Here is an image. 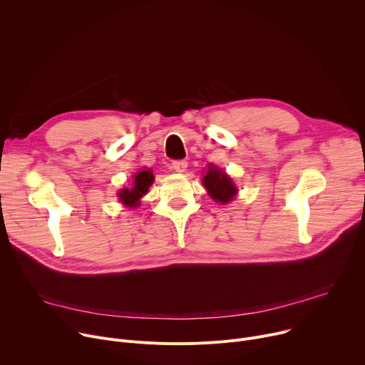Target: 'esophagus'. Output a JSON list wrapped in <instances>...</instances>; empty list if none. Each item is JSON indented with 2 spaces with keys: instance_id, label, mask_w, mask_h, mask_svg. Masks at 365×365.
<instances>
[{
  "instance_id": "obj_1",
  "label": "esophagus",
  "mask_w": 365,
  "mask_h": 365,
  "mask_svg": "<svg viewBox=\"0 0 365 365\" xmlns=\"http://www.w3.org/2000/svg\"><path fill=\"white\" fill-rule=\"evenodd\" d=\"M186 168H187V163H186L185 160H175V162L172 163V169H173L175 172H178V173L186 172Z\"/></svg>"
}]
</instances>
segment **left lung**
<instances>
[{"instance_id":"1","label":"left lung","mask_w":365,"mask_h":365,"mask_svg":"<svg viewBox=\"0 0 365 365\" xmlns=\"http://www.w3.org/2000/svg\"><path fill=\"white\" fill-rule=\"evenodd\" d=\"M202 183L206 187L207 195H210L215 202H220L222 205L231 202L238 192L232 179L222 169H218L212 165L207 168V172L203 176Z\"/></svg>"}]
</instances>
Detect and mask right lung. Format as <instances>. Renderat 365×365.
I'll return each mask as SVG.
<instances>
[{
  "label": "right lung",
  "instance_id": "add662e5",
  "mask_svg": "<svg viewBox=\"0 0 365 365\" xmlns=\"http://www.w3.org/2000/svg\"><path fill=\"white\" fill-rule=\"evenodd\" d=\"M153 182H154V176L150 169L140 170L138 173H135L131 187H125V189L120 190V193H118L120 202H123V205H125L128 207L138 206L140 199L147 193V190L153 185Z\"/></svg>",
  "mask_w": 365,
  "mask_h": 365
}]
</instances>
